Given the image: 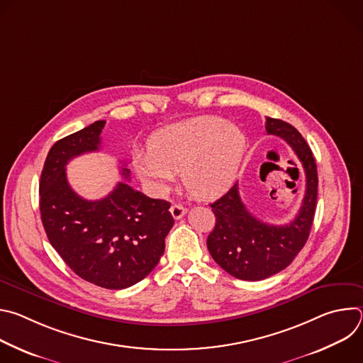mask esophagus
<instances>
[{"label":"esophagus","instance_id":"34e87169","mask_svg":"<svg viewBox=\"0 0 363 363\" xmlns=\"http://www.w3.org/2000/svg\"><path fill=\"white\" fill-rule=\"evenodd\" d=\"M171 214H172V217L175 220H179V218H182L186 214V208H185L182 203H174L171 206Z\"/></svg>","mask_w":363,"mask_h":363}]
</instances>
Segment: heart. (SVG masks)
<instances>
[{"label": "heart", "instance_id": "1", "mask_svg": "<svg viewBox=\"0 0 363 363\" xmlns=\"http://www.w3.org/2000/svg\"><path fill=\"white\" fill-rule=\"evenodd\" d=\"M245 147L244 133L228 121L199 116L155 133L149 150L133 153V168L158 192H165L182 171V182L191 194L213 198L233 185Z\"/></svg>", "mask_w": 363, "mask_h": 363}]
</instances>
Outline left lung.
<instances>
[{
	"label": "left lung",
	"mask_w": 363,
	"mask_h": 363,
	"mask_svg": "<svg viewBox=\"0 0 363 363\" xmlns=\"http://www.w3.org/2000/svg\"><path fill=\"white\" fill-rule=\"evenodd\" d=\"M266 130L293 147L304 169L306 191L296 218L286 225H270L251 216L240 198L238 184L211 203L216 227L206 238V247L221 269L247 281L267 279L294 260L308 238L316 211L318 168L312 150L287 122L267 118Z\"/></svg>",
	"instance_id": "left-lung-1"
}]
</instances>
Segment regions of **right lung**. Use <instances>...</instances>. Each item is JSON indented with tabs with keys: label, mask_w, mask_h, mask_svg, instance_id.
<instances>
[{
	"label": "right lung",
	"mask_w": 363,
	"mask_h": 363,
	"mask_svg": "<svg viewBox=\"0 0 363 363\" xmlns=\"http://www.w3.org/2000/svg\"><path fill=\"white\" fill-rule=\"evenodd\" d=\"M105 121L57 140L40 179V213L50 244L83 280L103 289H126L160 263L174 225L171 203L119 182L105 198L89 201L69 185L66 165L100 149ZM129 181V169L122 168Z\"/></svg>",
	"instance_id": "right-lung-1"
}]
</instances>
